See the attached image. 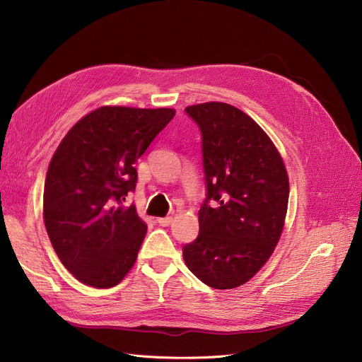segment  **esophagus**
Returning a JSON list of instances; mask_svg holds the SVG:
<instances>
[{
  "label": "esophagus",
  "mask_w": 362,
  "mask_h": 362,
  "mask_svg": "<svg viewBox=\"0 0 362 362\" xmlns=\"http://www.w3.org/2000/svg\"><path fill=\"white\" fill-rule=\"evenodd\" d=\"M158 222H159V226H162V227H169L170 223H172V216L159 218V219H158Z\"/></svg>",
  "instance_id": "esophagus-1"
}]
</instances>
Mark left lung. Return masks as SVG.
Returning a JSON list of instances; mask_svg holds the SVG:
<instances>
[{"label": "left lung", "instance_id": "obj_1", "mask_svg": "<svg viewBox=\"0 0 362 362\" xmlns=\"http://www.w3.org/2000/svg\"><path fill=\"white\" fill-rule=\"evenodd\" d=\"M185 113L202 134L206 199L199 235L182 247V257L202 283L234 288L264 267L279 243L287 172L269 136L245 112L211 101Z\"/></svg>", "mask_w": 362, "mask_h": 362}]
</instances>
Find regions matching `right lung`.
I'll use <instances>...</instances> for the list:
<instances>
[{
    "label": "right lung",
    "mask_w": 362,
    "mask_h": 362,
    "mask_svg": "<svg viewBox=\"0 0 362 362\" xmlns=\"http://www.w3.org/2000/svg\"><path fill=\"white\" fill-rule=\"evenodd\" d=\"M174 109L105 106L66 134L49 162L44 222L59 259L87 286L109 288L135 264L147 226L135 204V162Z\"/></svg>",
    "instance_id": "obj_1"
}]
</instances>
